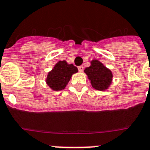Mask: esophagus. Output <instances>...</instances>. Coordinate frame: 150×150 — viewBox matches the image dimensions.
I'll list each match as a JSON object with an SVG mask.
<instances>
[{
    "label": "esophagus",
    "mask_w": 150,
    "mask_h": 150,
    "mask_svg": "<svg viewBox=\"0 0 150 150\" xmlns=\"http://www.w3.org/2000/svg\"><path fill=\"white\" fill-rule=\"evenodd\" d=\"M78 69H79V71L80 72H82V71H83V70H84V67H83L82 65L79 66V67H78Z\"/></svg>",
    "instance_id": "1"
}]
</instances>
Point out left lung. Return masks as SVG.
Masks as SVG:
<instances>
[{"instance_id": "left-lung-1", "label": "left lung", "mask_w": 150, "mask_h": 150, "mask_svg": "<svg viewBox=\"0 0 150 150\" xmlns=\"http://www.w3.org/2000/svg\"><path fill=\"white\" fill-rule=\"evenodd\" d=\"M85 72L91 80V84L94 89L98 90H105L111 83V71L103 65L100 61L93 60L91 66L85 69Z\"/></svg>"}]
</instances>
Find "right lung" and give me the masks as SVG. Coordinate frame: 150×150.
<instances>
[{
    "label": "right lung",
    "instance_id": "obj_1",
    "mask_svg": "<svg viewBox=\"0 0 150 150\" xmlns=\"http://www.w3.org/2000/svg\"><path fill=\"white\" fill-rule=\"evenodd\" d=\"M78 71L73 64H68L65 61H59L48 74L47 83L54 90H62L65 88L71 75Z\"/></svg>",
    "mask_w": 150,
    "mask_h": 150
}]
</instances>
